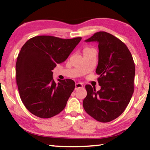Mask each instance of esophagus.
Instances as JSON below:
<instances>
[{
	"mask_svg": "<svg viewBox=\"0 0 150 150\" xmlns=\"http://www.w3.org/2000/svg\"><path fill=\"white\" fill-rule=\"evenodd\" d=\"M83 87V84L81 83H77L75 84V89H77L79 88H82Z\"/></svg>",
	"mask_w": 150,
	"mask_h": 150,
	"instance_id": "obj_1",
	"label": "esophagus"
}]
</instances>
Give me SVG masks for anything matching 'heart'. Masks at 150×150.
<instances>
[{"label":"heart","mask_w":150,"mask_h":150,"mask_svg":"<svg viewBox=\"0 0 150 150\" xmlns=\"http://www.w3.org/2000/svg\"><path fill=\"white\" fill-rule=\"evenodd\" d=\"M93 48H91V47H85L84 50H83V52H85V51H87V50H92Z\"/></svg>","instance_id":"1"}]
</instances>
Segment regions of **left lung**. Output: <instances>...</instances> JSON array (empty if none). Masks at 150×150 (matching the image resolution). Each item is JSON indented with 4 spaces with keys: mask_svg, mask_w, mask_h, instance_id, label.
Masks as SVG:
<instances>
[{
    "mask_svg": "<svg viewBox=\"0 0 150 150\" xmlns=\"http://www.w3.org/2000/svg\"><path fill=\"white\" fill-rule=\"evenodd\" d=\"M85 42L98 43V63L96 73L100 89L85 86V110L100 122H108L122 115L134 93L135 64L124 42L106 32L94 34Z\"/></svg>",
    "mask_w": 150,
    "mask_h": 150,
    "instance_id": "left-lung-1",
    "label": "left lung"
}]
</instances>
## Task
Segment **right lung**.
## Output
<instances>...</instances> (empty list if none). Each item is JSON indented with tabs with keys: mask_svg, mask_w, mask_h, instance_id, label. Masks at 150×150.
<instances>
[{
	"mask_svg": "<svg viewBox=\"0 0 150 150\" xmlns=\"http://www.w3.org/2000/svg\"><path fill=\"white\" fill-rule=\"evenodd\" d=\"M81 40L38 35L22 47L16 63V83L22 103L34 115L49 118L65 108L75 82L67 79L56 83L52 70L65 62Z\"/></svg>",
	"mask_w": 150,
	"mask_h": 150,
	"instance_id": "right-lung-1",
	"label": "right lung"
}]
</instances>
